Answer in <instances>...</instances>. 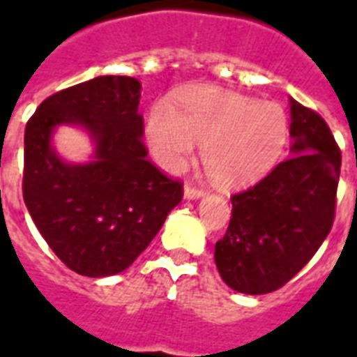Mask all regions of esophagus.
I'll list each match as a JSON object with an SVG mask.
<instances>
[{"instance_id": "1", "label": "esophagus", "mask_w": 357, "mask_h": 357, "mask_svg": "<svg viewBox=\"0 0 357 357\" xmlns=\"http://www.w3.org/2000/svg\"><path fill=\"white\" fill-rule=\"evenodd\" d=\"M206 195V189L204 187H196L192 183H185V198L189 200H195V198H200V196Z\"/></svg>"}]
</instances>
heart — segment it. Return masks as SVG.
<instances>
[{"mask_svg": "<svg viewBox=\"0 0 357 357\" xmlns=\"http://www.w3.org/2000/svg\"><path fill=\"white\" fill-rule=\"evenodd\" d=\"M146 135L155 161L179 170L202 146V162L213 181L241 185L271 170L287 142V116L276 103L237 92L198 86L151 107Z\"/></svg>", "mask_w": 357, "mask_h": 357, "instance_id": "heart-1", "label": "heart"}]
</instances>
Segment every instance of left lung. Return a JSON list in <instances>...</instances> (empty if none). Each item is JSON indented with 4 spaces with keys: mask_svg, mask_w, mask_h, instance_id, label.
Instances as JSON below:
<instances>
[{
    "mask_svg": "<svg viewBox=\"0 0 357 357\" xmlns=\"http://www.w3.org/2000/svg\"><path fill=\"white\" fill-rule=\"evenodd\" d=\"M293 155L248 189L231 195L229 226L215 263L234 291L265 294L283 287L332 229L341 150L321 114L291 100Z\"/></svg>",
    "mask_w": 357,
    "mask_h": 357,
    "instance_id": "left-lung-1",
    "label": "left lung"
}]
</instances>
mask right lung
Masks as SVG:
<instances>
[{
    "label": "right lung",
    "instance_id": "right-lung-1",
    "mask_svg": "<svg viewBox=\"0 0 357 357\" xmlns=\"http://www.w3.org/2000/svg\"><path fill=\"white\" fill-rule=\"evenodd\" d=\"M139 102L135 77L100 75L46 98L25 126V206L47 246L81 276L126 271L183 198V183L146 157ZM59 123L93 135L96 162L58 159L51 133Z\"/></svg>",
    "mask_w": 357,
    "mask_h": 357
}]
</instances>
